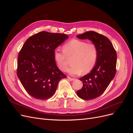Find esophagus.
Listing matches in <instances>:
<instances>
[{"mask_svg": "<svg viewBox=\"0 0 133 133\" xmlns=\"http://www.w3.org/2000/svg\"><path fill=\"white\" fill-rule=\"evenodd\" d=\"M68 79H69V80H70V81H73V80H75V79L74 78H71V77H70V76H68Z\"/></svg>", "mask_w": 133, "mask_h": 133, "instance_id": "1", "label": "esophagus"}]
</instances>
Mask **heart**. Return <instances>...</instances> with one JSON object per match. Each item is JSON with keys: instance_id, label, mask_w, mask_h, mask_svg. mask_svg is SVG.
<instances>
[{"instance_id": "1", "label": "heart", "mask_w": 133, "mask_h": 133, "mask_svg": "<svg viewBox=\"0 0 133 133\" xmlns=\"http://www.w3.org/2000/svg\"><path fill=\"white\" fill-rule=\"evenodd\" d=\"M63 50H55L54 60L60 70L66 71L69 65L68 58L73 57V65L68 70L71 75H78L82 72L84 74L89 73L97 62L98 49L92 43H88L82 40L72 39L64 44Z\"/></svg>"}]
</instances>
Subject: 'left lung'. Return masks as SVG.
I'll return each instance as SVG.
<instances>
[{
	"label": "left lung",
	"instance_id": "8db88e82",
	"mask_svg": "<svg viewBox=\"0 0 133 133\" xmlns=\"http://www.w3.org/2000/svg\"><path fill=\"white\" fill-rule=\"evenodd\" d=\"M76 37L90 40L98 49L97 62L89 73L79 79L83 82V86L76 91L81 99L91 100L101 95L114 78L116 73V53L109 39L95 31H87Z\"/></svg>",
	"mask_w": 133,
	"mask_h": 133
}]
</instances>
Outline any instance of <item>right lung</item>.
<instances>
[{"mask_svg":"<svg viewBox=\"0 0 133 133\" xmlns=\"http://www.w3.org/2000/svg\"><path fill=\"white\" fill-rule=\"evenodd\" d=\"M68 38L64 34L43 31L31 36L24 44L18 54L17 75L32 97L50 98L59 82L66 78L57 66L54 52Z\"/></svg>","mask_w":133,"mask_h":133,"instance_id":"1","label":"right lung"}]
</instances>
